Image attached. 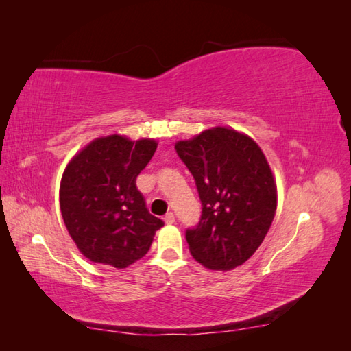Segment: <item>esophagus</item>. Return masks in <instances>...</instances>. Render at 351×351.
Here are the masks:
<instances>
[{
    "label": "esophagus",
    "instance_id": "1",
    "mask_svg": "<svg viewBox=\"0 0 351 351\" xmlns=\"http://www.w3.org/2000/svg\"><path fill=\"white\" fill-rule=\"evenodd\" d=\"M164 221H166V225H173V223H175L173 213H169V214L164 215Z\"/></svg>",
    "mask_w": 351,
    "mask_h": 351
}]
</instances>
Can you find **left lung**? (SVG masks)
<instances>
[{
    "label": "left lung",
    "mask_w": 351,
    "mask_h": 351,
    "mask_svg": "<svg viewBox=\"0 0 351 351\" xmlns=\"http://www.w3.org/2000/svg\"><path fill=\"white\" fill-rule=\"evenodd\" d=\"M196 181L202 215L187 229L189 249L211 270L244 264L271 226L278 191L261 147L245 134L217 126L175 145Z\"/></svg>",
    "instance_id": "obj_1"
}]
</instances>
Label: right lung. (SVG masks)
Returning a JSON list of instances; mask_svg holds the SVG:
<instances>
[{
	"label": "right lung",
	"mask_w": 351,
	"mask_h": 351,
	"mask_svg": "<svg viewBox=\"0 0 351 351\" xmlns=\"http://www.w3.org/2000/svg\"><path fill=\"white\" fill-rule=\"evenodd\" d=\"M156 141L99 137L77 154L60 184L68 232L93 263L125 268L143 258L162 220L149 214L136 180L155 154Z\"/></svg>",
	"instance_id": "obj_1"
}]
</instances>
